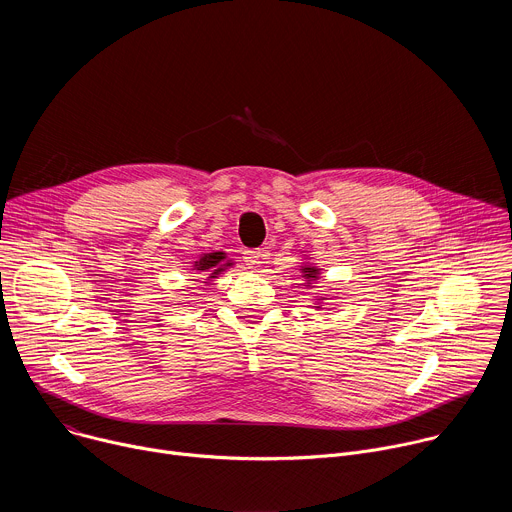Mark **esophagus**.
Here are the masks:
<instances>
[{
	"mask_svg": "<svg viewBox=\"0 0 512 512\" xmlns=\"http://www.w3.org/2000/svg\"><path fill=\"white\" fill-rule=\"evenodd\" d=\"M263 251H259V249H247V251H243V261L251 267V269H257L261 263H263Z\"/></svg>",
	"mask_w": 512,
	"mask_h": 512,
	"instance_id": "obj_1",
	"label": "esophagus"
}]
</instances>
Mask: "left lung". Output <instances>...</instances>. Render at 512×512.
<instances>
[{
    "label": "left lung",
    "instance_id": "1",
    "mask_svg": "<svg viewBox=\"0 0 512 512\" xmlns=\"http://www.w3.org/2000/svg\"><path fill=\"white\" fill-rule=\"evenodd\" d=\"M318 275V269H314V267H304V277L306 279H312V277H316Z\"/></svg>",
    "mask_w": 512,
    "mask_h": 512
}]
</instances>
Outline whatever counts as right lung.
<instances>
[{
	"mask_svg": "<svg viewBox=\"0 0 512 512\" xmlns=\"http://www.w3.org/2000/svg\"><path fill=\"white\" fill-rule=\"evenodd\" d=\"M223 261H225V253L223 251L206 253L200 261H196V269L198 271H208L210 277H216L225 267H229V263H223Z\"/></svg>",
	"mask_w": 512,
	"mask_h": 512,
	"instance_id": "obj_1",
	"label": "right lung"
}]
</instances>
